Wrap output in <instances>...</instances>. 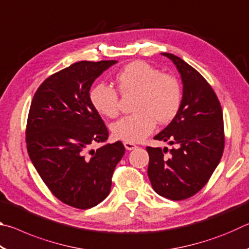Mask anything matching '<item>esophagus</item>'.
Masks as SVG:
<instances>
[{"mask_svg":"<svg viewBox=\"0 0 249 249\" xmlns=\"http://www.w3.org/2000/svg\"><path fill=\"white\" fill-rule=\"evenodd\" d=\"M124 146H125V148L127 149V150H133V149H136L137 148L136 145L133 144V142H124Z\"/></svg>","mask_w":249,"mask_h":249,"instance_id":"esophagus-1","label":"esophagus"}]
</instances>
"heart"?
Masks as SVG:
<instances>
[{
	"mask_svg": "<svg viewBox=\"0 0 249 249\" xmlns=\"http://www.w3.org/2000/svg\"><path fill=\"white\" fill-rule=\"evenodd\" d=\"M122 94H137L133 115L125 116L112 125L113 136L128 142H140L153 133L156 123L167 124L178 114L182 92L178 80L160 72L145 61H134L116 75ZM92 107L101 115L119 114V95L112 87L99 83L90 91Z\"/></svg>",
	"mask_w": 249,
	"mask_h": 249,
	"instance_id": "obj_1",
	"label": "heart"
}]
</instances>
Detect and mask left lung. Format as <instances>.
<instances>
[{
  "instance_id": "1",
  "label": "left lung",
  "mask_w": 249,
  "mask_h": 249,
  "mask_svg": "<svg viewBox=\"0 0 249 249\" xmlns=\"http://www.w3.org/2000/svg\"><path fill=\"white\" fill-rule=\"evenodd\" d=\"M161 54L169 58L179 71L182 102L170 124L154 137L175 145V148L147 147V174L156 193L179 201L199 192L220 163L224 150V124L220 101L208 81L178 56Z\"/></svg>"
}]
</instances>
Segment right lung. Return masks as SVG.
<instances>
[{"mask_svg":"<svg viewBox=\"0 0 249 249\" xmlns=\"http://www.w3.org/2000/svg\"><path fill=\"white\" fill-rule=\"evenodd\" d=\"M116 62L79 61L53 73L37 89L29 108V158L53 195L77 209L93 208L108 196L125 153L121 142L89 149L108 136L91 104V86Z\"/></svg>","mask_w":249,"mask_h":249,"instance_id":"add662e5","label":"right lung"}]
</instances>
